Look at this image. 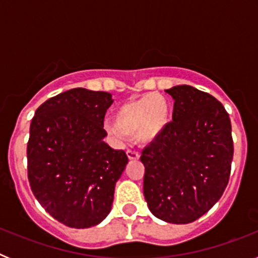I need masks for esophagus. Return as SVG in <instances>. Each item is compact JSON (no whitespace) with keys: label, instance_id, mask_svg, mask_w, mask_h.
Returning a JSON list of instances; mask_svg holds the SVG:
<instances>
[{"label":"esophagus","instance_id":"obj_1","mask_svg":"<svg viewBox=\"0 0 258 258\" xmlns=\"http://www.w3.org/2000/svg\"><path fill=\"white\" fill-rule=\"evenodd\" d=\"M126 155L129 160H138V159H140V154L137 151H134V150H127Z\"/></svg>","mask_w":258,"mask_h":258}]
</instances>
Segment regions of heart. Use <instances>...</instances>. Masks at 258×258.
Instances as JSON below:
<instances>
[{"label":"heart","mask_w":258,"mask_h":258,"mask_svg":"<svg viewBox=\"0 0 258 258\" xmlns=\"http://www.w3.org/2000/svg\"><path fill=\"white\" fill-rule=\"evenodd\" d=\"M170 121V106L156 93L127 101L116 109V120H106L104 129L116 141H124L126 134L137 133L142 143H150L161 136Z\"/></svg>","instance_id":"1"}]
</instances>
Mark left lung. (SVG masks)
<instances>
[{
	"instance_id": "8db88e82",
	"label": "left lung",
	"mask_w": 258,
	"mask_h": 258,
	"mask_svg": "<svg viewBox=\"0 0 258 258\" xmlns=\"http://www.w3.org/2000/svg\"><path fill=\"white\" fill-rule=\"evenodd\" d=\"M173 121L142 151L143 195L155 217L190 223L207 213L229 183L234 143L229 113L190 85L165 90Z\"/></svg>"
}]
</instances>
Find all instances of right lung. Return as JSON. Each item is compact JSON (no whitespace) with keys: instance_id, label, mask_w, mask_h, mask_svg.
<instances>
[{"instance_id":"1","label":"right lung","mask_w":258,"mask_h":258,"mask_svg":"<svg viewBox=\"0 0 258 258\" xmlns=\"http://www.w3.org/2000/svg\"><path fill=\"white\" fill-rule=\"evenodd\" d=\"M112 95L84 88L50 98L36 109L27 146L32 192L66 226L86 229L111 212L117 179L127 164L122 150L103 141Z\"/></svg>"}]
</instances>
